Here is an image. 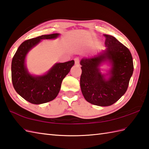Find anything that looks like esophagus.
Segmentation results:
<instances>
[{
	"label": "esophagus",
	"mask_w": 149,
	"mask_h": 149,
	"mask_svg": "<svg viewBox=\"0 0 149 149\" xmlns=\"http://www.w3.org/2000/svg\"><path fill=\"white\" fill-rule=\"evenodd\" d=\"M74 61H75V65H79V59L78 58H75L74 59Z\"/></svg>",
	"instance_id": "1"
}]
</instances>
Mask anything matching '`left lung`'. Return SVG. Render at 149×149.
<instances>
[{
    "instance_id": "obj_1",
    "label": "left lung",
    "mask_w": 149,
    "mask_h": 149,
    "mask_svg": "<svg viewBox=\"0 0 149 149\" xmlns=\"http://www.w3.org/2000/svg\"><path fill=\"white\" fill-rule=\"evenodd\" d=\"M106 49L92 58L80 61L81 91L87 102L93 105L110 106L124 95L133 72V62L130 50L115 37L104 35ZM107 63L111 68L105 74L99 67Z\"/></svg>"
}]
</instances>
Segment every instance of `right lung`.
Listing matches in <instances>:
<instances>
[{
	"instance_id": "add662e5",
	"label": "right lung",
	"mask_w": 149,
	"mask_h": 149,
	"mask_svg": "<svg viewBox=\"0 0 149 149\" xmlns=\"http://www.w3.org/2000/svg\"><path fill=\"white\" fill-rule=\"evenodd\" d=\"M60 33L43 35L26 40L20 45L11 63V77L16 91L27 102L36 105L49 102L56 97L61 82L74 66V60L55 63L44 75H34L28 70L25 60L28 53L44 39H54Z\"/></svg>"
}]
</instances>
